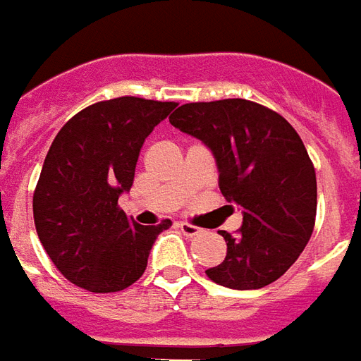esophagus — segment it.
Masks as SVG:
<instances>
[{
    "label": "esophagus",
    "instance_id": "34e87169",
    "mask_svg": "<svg viewBox=\"0 0 361 361\" xmlns=\"http://www.w3.org/2000/svg\"><path fill=\"white\" fill-rule=\"evenodd\" d=\"M177 227L180 228V233H183L184 236H188V238H192V236H198L200 233H202V228L194 227V225H190V223H184V221L177 223Z\"/></svg>",
    "mask_w": 361,
    "mask_h": 361
}]
</instances>
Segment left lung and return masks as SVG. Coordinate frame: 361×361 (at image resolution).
Instances as JSON below:
<instances>
[{
	"instance_id": "8db88e82",
	"label": "left lung",
	"mask_w": 361,
	"mask_h": 361,
	"mask_svg": "<svg viewBox=\"0 0 361 361\" xmlns=\"http://www.w3.org/2000/svg\"><path fill=\"white\" fill-rule=\"evenodd\" d=\"M169 121L212 149L223 196L242 209L236 235L219 231L227 256L207 277L236 290L271 285L314 233L317 180L302 138L285 117L240 97L184 104Z\"/></svg>"
}]
</instances>
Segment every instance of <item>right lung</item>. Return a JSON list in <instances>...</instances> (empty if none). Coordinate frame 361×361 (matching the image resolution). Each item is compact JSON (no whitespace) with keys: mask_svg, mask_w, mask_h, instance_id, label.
Returning a JSON list of instances; mask_svg holds the SVG:
<instances>
[{"mask_svg":"<svg viewBox=\"0 0 361 361\" xmlns=\"http://www.w3.org/2000/svg\"><path fill=\"white\" fill-rule=\"evenodd\" d=\"M175 102L123 96L86 107L49 146L32 200L42 246L63 277L90 292L125 290L142 277L171 221L138 225L117 206L130 190L144 140Z\"/></svg>","mask_w":361,"mask_h":361,"instance_id":"add662e5","label":"right lung"}]
</instances>
